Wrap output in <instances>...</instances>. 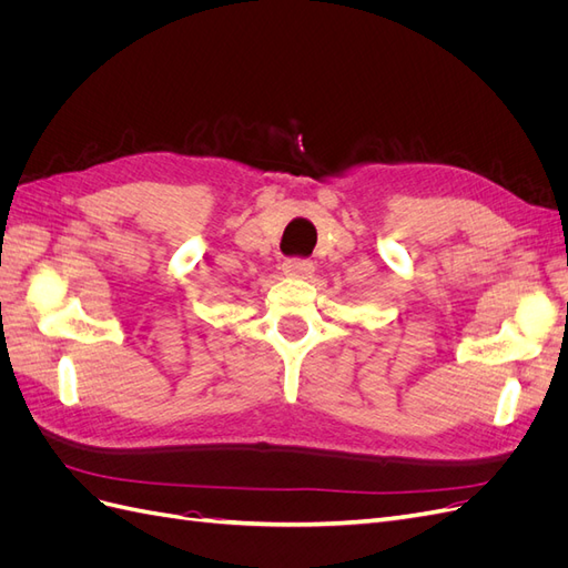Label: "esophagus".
Instances as JSON below:
<instances>
[{
  "label": "esophagus",
  "mask_w": 568,
  "mask_h": 568,
  "mask_svg": "<svg viewBox=\"0 0 568 568\" xmlns=\"http://www.w3.org/2000/svg\"><path fill=\"white\" fill-rule=\"evenodd\" d=\"M286 277H296V280H307L313 274L315 265L311 261H305V257H288L282 265Z\"/></svg>",
  "instance_id": "1"
}]
</instances>
